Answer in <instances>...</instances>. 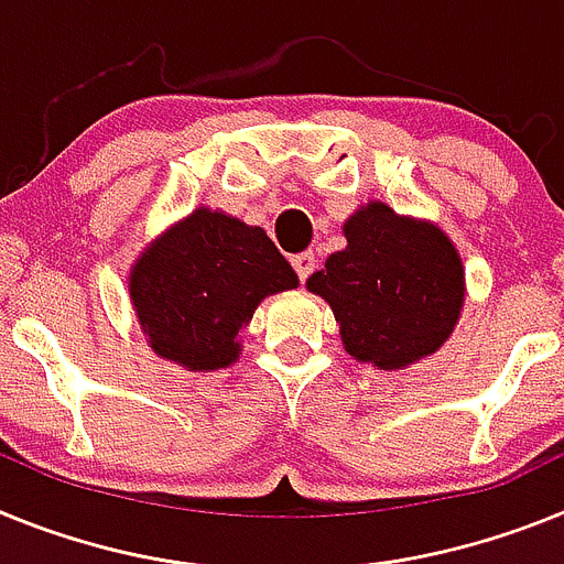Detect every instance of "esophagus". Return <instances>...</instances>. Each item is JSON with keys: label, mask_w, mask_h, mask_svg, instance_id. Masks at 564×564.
<instances>
[{"label": "esophagus", "mask_w": 564, "mask_h": 564, "mask_svg": "<svg viewBox=\"0 0 564 564\" xmlns=\"http://www.w3.org/2000/svg\"><path fill=\"white\" fill-rule=\"evenodd\" d=\"M292 269H295V275L306 283V278L315 272V254L312 252H301V254H292Z\"/></svg>", "instance_id": "1"}]
</instances>
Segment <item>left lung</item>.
Segmentation results:
<instances>
[{
    "instance_id": "8db88e82",
    "label": "left lung",
    "mask_w": 564,
    "mask_h": 564,
    "mask_svg": "<svg viewBox=\"0 0 564 564\" xmlns=\"http://www.w3.org/2000/svg\"><path fill=\"white\" fill-rule=\"evenodd\" d=\"M349 247L329 254L306 286L329 301L343 346L360 364L400 369L437 351L465 297L454 243L431 224L380 200L343 224Z\"/></svg>"
}]
</instances>
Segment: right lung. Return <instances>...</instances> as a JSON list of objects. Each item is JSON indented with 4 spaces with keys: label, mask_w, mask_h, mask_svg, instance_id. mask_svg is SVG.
Returning a JSON list of instances; mask_svg holds the SVG:
<instances>
[{
    "label": "right lung",
    "mask_w": 564,
    "mask_h": 564,
    "mask_svg": "<svg viewBox=\"0 0 564 564\" xmlns=\"http://www.w3.org/2000/svg\"><path fill=\"white\" fill-rule=\"evenodd\" d=\"M295 269L261 227L195 209L144 249L130 275L135 315L155 355L193 371L238 357V329L267 295L295 289Z\"/></svg>",
    "instance_id": "obj_1"
}]
</instances>
